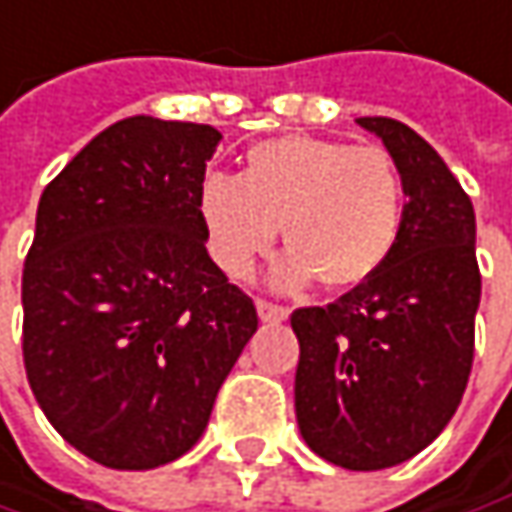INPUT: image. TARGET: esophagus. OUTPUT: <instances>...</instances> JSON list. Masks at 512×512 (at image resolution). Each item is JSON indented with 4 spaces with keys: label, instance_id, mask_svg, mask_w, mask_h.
Wrapping results in <instances>:
<instances>
[{
    "label": "esophagus",
    "instance_id": "1",
    "mask_svg": "<svg viewBox=\"0 0 512 512\" xmlns=\"http://www.w3.org/2000/svg\"><path fill=\"white\" fill-rule=\"evenodd\" d=\"M257 316H260L263 322H284V319L290 316V310L281 307V304H272L266 302V299H260V302H257Z\"/></svg>",
    "mask_w": 512,
    "mask_h": 512
}]
</instances>
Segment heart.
Returning a JSON list of instances; mask_svg holds the SVG:
<instances>
[{
    "label": "heart",
    "instance_id": "obj_1",
    "mask_svg": "<svg viewBox=\"0 0 512 512\" xmlns=\"http://www.w3.org/2000/svg\"><path fill=\"white\" fill-rule=\"evenodd\" d=\"M213 260L249 278L281 240L290 255L275 284L351 290L393 255L404 219V181L378 146L319 137H278L249 149L240 178L213 172L199 190Z\"/></svg>",
    "mask_w": 512,
    "mask_h": 512
}]
</instances>
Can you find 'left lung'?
I'll use <instances>...</instances> for the list:
<instances>
[{
    "instance_id": "left-lung-1",
    "label": "left lung",
    "mask_w": 512,
    "mask_h": 512,
    "mask_svg": "<svg viewBox=\"0 0 512 512\" xmlns=\"http://www.w3.org/2000/svg\"><path fill=\"white\" fill-rule=\"evenodd\" d=\"M404 181L393 255L328 307H299L296 419L322 460L390 469L442 434L469 384L481 272L475 208L431 143L390 117H360Z\"/></svg>"
}]
</instances>
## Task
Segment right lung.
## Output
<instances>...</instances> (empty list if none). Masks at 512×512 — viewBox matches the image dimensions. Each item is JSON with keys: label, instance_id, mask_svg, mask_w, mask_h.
<instances>
[{"label": "right lung", "instance_id": "right-lung-1", "mask_svg": "<svg viewBox=\"0 0 512 512\" xmlns=\"http://www.w3.org/2000/svg\"><path fill=\"white\" fill-rule=\"evenodd\" d=\"M219 140L213 125L119 119L40 196L25 375L52 428L108 469L187 454L257 331L205 249L199 190Z\"/></svg>", "mask_w": 512, "mask_h": 512}]
</instances>
